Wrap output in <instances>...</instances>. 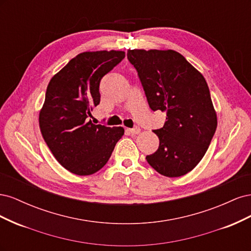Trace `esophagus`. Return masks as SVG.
I'll list each match as a JSON object with an SVG mask.
<instances>
[{
	"label": "esophagus",
	"instance_id": "1",
	"mask_svg": "<svg viewBox=\"0 0 251 251\" xmlns=\"http://www.w3.org/2000/svg\"><path fill=\"white\" fill-rule=\"evenodd\" d=\"M126 131L131 134H139L140 133V127H134V128H126Z\"/></svg>",
	"mask_w": 251,
	"mask_h": 251
}]
</instances>
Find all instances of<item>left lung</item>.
<instances>
[{
    "label": "left lung",
    "instance_id": "left-lung-1",
    "mask_svg": "<svg viewBox=\"0 0 251 251\" xmlns=\"http://www.w3.org/2000/svg\"><path fill=\"white\" fill-rule=\"evenodd\" d=\"M126 55L150 108L166 114L163 127L154 131L159 148L147 161L165 177L183 176L201 161L217 128L207 82L175 50L130 49Z\"/></svg>",
    "mask_w": 251,
    "mask_h": 251
}]
</instances>
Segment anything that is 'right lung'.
<instances>
[{
  "label": "right lung",
  "instance_id": "obj_1",
  "mask_svg": "<svg viewBox=\"0 0 251 251\" xmlns=\"http://www.w3.org/2000/svg\"><path fill=\"white\" fill-rule=\"evenodd\" d=\"M126 56L124 51H87L72 58L47 87L39 124L45 142L59 164L78 176L102 169L123 126L92 124L91 110L100 103V82Z\"/></svg>",
  "mask_w": 251,
  "mask_h": 251
}]
</instances>
